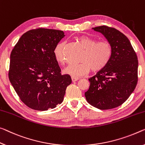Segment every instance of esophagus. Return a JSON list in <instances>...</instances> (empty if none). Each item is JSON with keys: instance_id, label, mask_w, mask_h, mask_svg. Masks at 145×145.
<instances>
[{"instance_id": "obj_1", "label": "esophagus", "mask_w": 145, "mask_h": 145, "mask_svg": "<svg viewBox=\"0 0 145 145\" xmlns=\"http://www.w3.org/2000/svg\"><path fill=\"white\" fill-rule=\"evenodd\" d=\"M71 80H72V81L73 82H74L78 81V80H79V78H76V77H71Z\"/></svg>"}]
</instances>
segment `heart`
I'll return each mask as SVG.
<instances>
[{
	"label": "heart",
	"mask_w": 145,
	"mask_h": 145,
	"mask_svg": "<svg viewBox=\"0 0 145 145\" xmlns=\"http://www.w3.org/2000/svg\"><path fill=\"white\" fill-rule=\"evenodd\" d=\"M78 40L85 49L80 58L82 62L70 64L64 69L63 72L72 77L78 78L87 74L91 69L93 71H99L105 67L112 53L111 44L107 41H97L87 35H82ZM65 46L64 42H60L54 50L56 59L61 64L67 61Z\"/></svg>",
	"instance_id": "1"
}]
</instances>
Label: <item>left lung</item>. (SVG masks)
Masks as SVG:
<instances>
[{
    "mask_svg": "<svg viewBox=\"0 0 145 145\" xmlns=\"http://www.w3.org/2000/svg\"><path fill=\"white\" fill-rule=\"evenodd\" d=\"M104 35L112 48L107 65L90 78V86L85 93L89 104L100 110L121 106L134 91L138 76L136 53L125 35L114 28H93Z\"/></svg>",
    "mask_w": 145,
    "mask_h": 145,
    "instance_id": "obj_1",
    "label": "left lung"
}]
</instances>
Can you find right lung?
<instances>
[{
	"instance_id": "add662e5",
	"label": "right lung",
	"mask_w": 145,
	"mask_h": 145,
	"mask_svg": "<svg viewBox=\"0 0 145 145\" xmlns=\"http://www.w3.org/2000/svg\"><path fill=\"white\" fill-rule=\"evenodd\" d=\"M64 36L61 30L33 29L20 37L11 52L9 79L21 101L33 110L56 108L72 82L69 75L61 74L54 54Z\"/></svg>"
}]
</instances>
